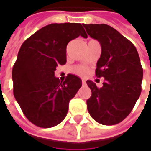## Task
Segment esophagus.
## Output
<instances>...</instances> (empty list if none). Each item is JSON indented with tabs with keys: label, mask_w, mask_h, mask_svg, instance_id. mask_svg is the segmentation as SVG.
I'll use <instances>...</instances> for the list:
<instances>
[{
	"label": "esophagus",
	"mask_w": 151,
	"mask_h": 151,
	"mask_svg": "<svg viewBox=\"0 0 151 151\" xmlns=\"http://www.w3.org/2000/svg\"><path fill=\"white\" fill-rule=\"evenodd\" d=\"M86 81H84V80H83V81H82V85H86Z\"/></svg>",
	"instance_id": "1"
}]
</instances>
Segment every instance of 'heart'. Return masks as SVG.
I'll list each match as a JSON object with an SVG mask.
<instances>
[{
	"label": "heart",
	"mask_w": 151,
	"mask_h": 151,
	"mask_svg": "<svg viewBox=\"0 0 151 151\" xmlns=\"http://www.w3.org/2000/svg\"><path fill=\"white\" fill-rule=\"evenodd\" d=\"M73 73L81 76H86L88 74V70L84 66H76L72 69Z\"/></svg>",
	"instance_id": "b5f03b06"
}]
</instances>
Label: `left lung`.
<instances>
[{"label": "left lung", "mask_w": 151, "mask_h": 151, "mask_svg": "<svg viewBox=\"0 0 151 151\" xmlns=\"http://www.w3.org/2000/svg\"><path fill=\"white\" fill-rule=\"evenodd\" d=\"M83 27L101 44L96 76L104 77L101 88L91 81H86L91 91L86 101L88 112L101 124H117L131 113L141 93L143 69L139 56L135 46L111 26Z\"/></svg>", "instance_id": "obj_1"}]
</instances>
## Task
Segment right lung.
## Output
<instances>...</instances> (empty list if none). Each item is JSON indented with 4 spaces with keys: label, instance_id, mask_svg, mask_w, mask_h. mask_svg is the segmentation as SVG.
Returning a JSON list of instances; mask_svg holds the SVG:
<instances>
[{
    "label": "right lung",
    "instance_id": "obj_1",
    "mask_svg": "<svg viewBox=\"0 0 151 151\" xmlns=\"http://www.w3.org/2000/svg\"><path fill=\"white\" fill-rule=\"evenodd\" d=\"M79 36L87 38L81 23H52L21 46L12 68L13 94L27 119L38 127L60 124L82 85L75 75L63 82L55 76L56 67L66 63L67 44Z\"/></svg>",
    "mask_w": 151,
    "mask_h": 151
}]
</instances>
